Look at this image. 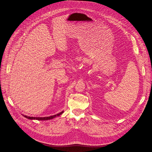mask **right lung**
Listing matches in <instances>:
<instances>
[{"instance_id":"add662e5","label":"right lung","mask_w":152,"mask_h":152,"mask_svg":"<svg viewBox=\"0 0 152 152\" xmlns=\"http://www.w3.org/2000/svg\"><path fill=\"white\" fill-rule=\"evenodd\" d=\"M64 113V111H62L61 112L56 114V115H53V116H48V117H30V116H26V115H23L24 117H26V118H28L29 119H36V120H42V121H45V120H49V119H52L56 116H60L61 115H62V113Z\"/></svg>"}]
</instances>
